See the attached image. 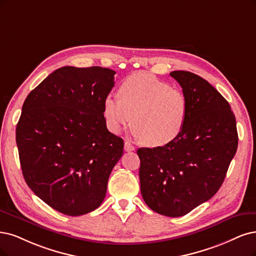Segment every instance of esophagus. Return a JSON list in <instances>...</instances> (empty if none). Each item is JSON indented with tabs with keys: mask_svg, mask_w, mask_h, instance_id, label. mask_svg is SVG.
I'll list each match as a JSON object with an SVG mask.
<instances>
[{
	"mask_svg": "<svg viewBox=\"0 0 256 256\" xmlns=\"http://www.w3.org/2000/svg\"><path fill=\"white\" fill-rule=\"evenodd\" d=\"M124 150H126V152H132V150H135V146L132 144L130 142H128V141H126V142H124Z\"/></svg>",
	"mask_w": 256,
	"mask_h": 256,
	"instance_id": "esophagus-1",
	"label": "esophagus"
}]
</instances>
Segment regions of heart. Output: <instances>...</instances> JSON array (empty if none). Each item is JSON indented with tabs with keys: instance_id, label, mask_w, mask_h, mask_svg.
Instances as JSON below:
<instances>
[{
	"instance_id": "b5f03b06",
	"label": "heart",
	"mask_w": 256,
	"mask_h": 256,
	"mask_svg": "<svg viewBox=\"0 0 256 256\" xmlns=\"http://www.w3.org/2000/svg\"><path fill=\"white\" fill-rule=\"evenodd\" d=\"M119 97L103 101L106 126L115 134L133 121L134 134L150 146H164L182 134L188 117L186 94L152 74L135 72L123 80Z\"/></svg>"
}]
</instances>
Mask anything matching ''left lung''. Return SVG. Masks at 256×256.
Returning a JSON list of instances; mask_svg holds the SVG:
<instances>
[{"label": "left lung", "mask_w": 256, "mask_h": 256, "mask_svg": "<svg viewBox=\"0 0 256 256\" xmlns=\"http://www.w3.org/2000/svg\"><path fill=\"white\" fill-rule=\"evenodd\" d=\"M188 100V117L173 142L140 148V190L153 211L179 217L209 200L222 186L238 144L229 102L200 76L171 74Z\"/></svg>", "instance_id": "8db88e82"}]
</instances>
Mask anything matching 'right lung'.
I'll return each mask as SVG.
<instances>
[{
	"instance_id": "right-lung-1",
	"label": "right lung",
	"mask_w": 256,
	"mask_h": 256,
	"mask_svg": "<svg viewBox=\"0 0 256 256\" xmlns=\"http://www.w3.org/2000/svg\"><path fill=\"white\" fill-rule=\"evenodd\" d=\"M115 74L100 66H64L24 101L16 130L24 179L38 197L65 215L97 209L123 154L122 138L108 132L103 115Z\"/></svg>"
}]
</instances>
